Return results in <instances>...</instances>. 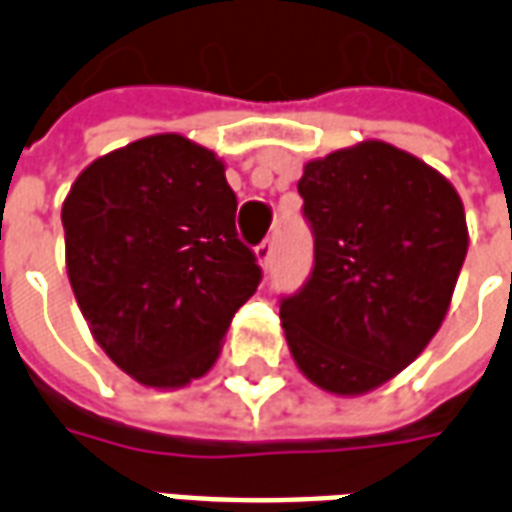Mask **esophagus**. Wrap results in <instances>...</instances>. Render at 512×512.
<instances>
[{"label":"esophagus","mask_w":512,"mask_h":512,"mask_svg":"<svg viewBox=\"0 0 512 512\" xmlns=\"http://www.w3.org/2000/svg\"><path fill=\"white\" fill-rule=\"evenodd\" d=\"M255 257L260 266L271 268V263H274V241H263V244L257 246Z\"/></svg>","instance_id":"esophagus-1"}]
</instances>
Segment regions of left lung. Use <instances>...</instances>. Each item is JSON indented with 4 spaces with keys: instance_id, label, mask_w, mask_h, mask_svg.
Returning <instances> with one entry per match:
<instances>
[{
    "instance_id": "1",
    "label": "left lung",
    "mask_w": 512,
    "mask_h": 512,
    "mask_svg": "<svg viewBox=\"0 0 512 512\" xmlns=\"http://www.w3.org/2000/svg\"><path fill=\"white\" fill-rule=\"evenodd\" d=\"M315 266L279 301L296 365L332 395H365L439 332L469 249L458 191L395 145L367 139L304 164Z\"/></svg>"
}]
</instances>
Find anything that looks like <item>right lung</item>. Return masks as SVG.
Instances as JSON below:
<instances>
[{"label": "right lung", "instance_id": "right-lung-1", "mask_svg": "<svg viewBox=\"0 0 512 512\" xmlns=\"http://www.w3.org/2000/svg\"><path fill=\"white\" fill-rule=\"evenodd\" d=\"M235 208L222 158L180 134L95 158L68 191L73 296L95 343L139 384L178 389L205 376L260 285Z\"/></svg>", "mask_w": 512, "mask_h": 512}]
</instances>
